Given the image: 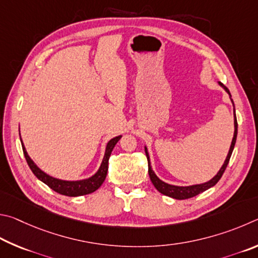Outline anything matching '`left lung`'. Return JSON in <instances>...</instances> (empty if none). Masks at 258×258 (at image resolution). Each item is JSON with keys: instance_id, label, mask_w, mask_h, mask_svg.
<instances>
[{"instance_id": "1", "label": "left lung", "mask_w": 258, "mask_h": 258, "mask_svg": "<svg viewBox=\"0 0 258 258\" xmlns=\"http://www.w3.org/2000/svg\"><path fill=\"white\" fill-rule=\"evenodd\" d=\"M219 85L222 87L225 92L228 93L230 99H231V103H232V106H233V124H234V133H233V138H232V142H231V145H230L229 148V152H228V155L225 157L224 160V163L221 166V169L219 170V172L216 173L213 178L209 181L206 182H203V183H198V184H191V186H175V184H170V183H166L164 182L163 180H161L159 177H157L156 173L154 172V170L152 169V165H151V159H150V154H148V150L147 147L145 146V153H146V156H147V161H148V174H150V178H151V181L152 183L154 184V187L159 190L161 194H163L165 196H169L171 198H174V200H187V198H191L194 196H197L198 194H201L203 191L207 190V189H210L211 187L215 186L216 183H218L219 180L222 177V174L224 173L225 169H227L228 163L230 161V157H231V154L233 152V148L234 145H236V141H237V134H238V123H237V117H236V108H234V103L231 98V94H230L229 89L225 87L223 84L219 83Z\"/></svg>"}]
</instances>
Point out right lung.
I'll list each match as a JSON object with an SVG mask.
<instances>
[{
  "instance_id": "obj_1",
  "label": "right lung",
  "mask_w": 258,
  "mask_h": 258,
  "mask_svg": "<svg viewBox=\"0 0 258 258\" xmlns=\"http://www.w3.org/2000/svg\"><path fill=\"white\" fill-rule=\"evenodd\" d=\"M122 136H116L108 141L105 147V153H104V157L102 160V163L99 165L98 170L95 172L92 177L87 179H81V180H62L54 178L52 175L47 174L44 172L43 170L38 168V165L35 163V162L30 159L28 153L26 151V147L22 143V139L20 137V142L22 145V151H24V154L26 157L27 163H28L30 170L33 171V173L39 179L40 181L44 182L45 184L53 189L54 191H56L61 195L69 196V197H78V196H84L88 195V194H92L96 191L97 189L102 186L104 180L106 178L107 174V169H108V159H110V155L113 151V148L116 145V143L120 141Z\"/></svg>"
}]
</instances>
